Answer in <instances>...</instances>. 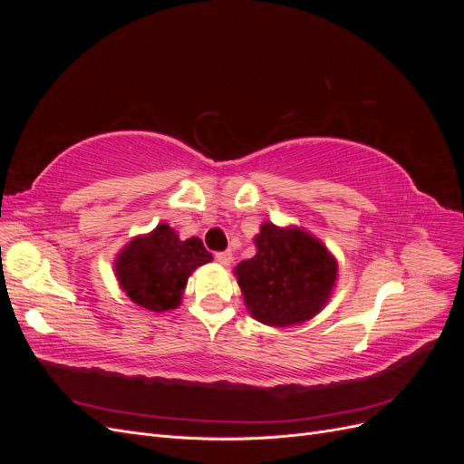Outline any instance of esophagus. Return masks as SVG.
Segmentation results:
<instances>
[{"label":"esophagus","instance_id":"esophagus-1","mask_svg":"<svg viewBox=\"0 0 464 464\" xmlns=\"http://www.w3.org/2000/svg\"><path fill=\"white\" fill-rule=\"evenodd\" d=\"M215 259H217L220 265L228 266V265L232 263V254H230V251H218V254L215 256Z\"/></svg>","mask_w":464,"mask_h":464}]
</instances>
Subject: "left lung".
Returning a JSON list of instances; mask_svg holds the SVG:
<instances>
[{
	"instance_id": "1",
	"label": "left lung",
	"mask_w": 464,
	"mask_h": 464,
	"mask_svg": "<svg viewBox=\"0 0 464 464\" xmlns=\"http://www.w3.org/2000/svg\"><path fill=\"white\" fill-rule=\"evenodd\" d=\"M256 256L236 265L234 276L249 315L269 327L314 319L333 296L339 263L319 237L300 227L263 222Z\"/></svg>"
}]
</instances>
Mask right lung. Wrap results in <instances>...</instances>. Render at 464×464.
Returning a JSON list of instances; mask_svg holds the SVG:
<instances>
[{"label":"right lung","instance_id":"add662e5","mask_svg":"<svg viewBox=\"0 0 464 464\" xmlns=\"http://www.w3.org/2000/svg\"><path fill=\"white\" fill-rule=\"evenodd\" d=\"M213 261L198 236L181 240L179 234L160 222L149 234L135 236L114 259L120 288L135 305L162 314L176 310L198 266Z\"/></svg>","mask_w":464,"mask_h":464}]
</instances>
